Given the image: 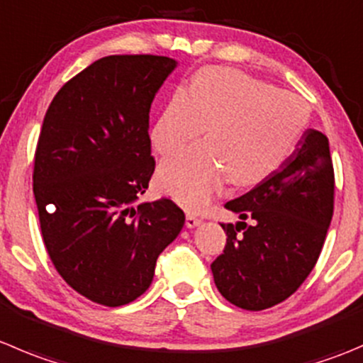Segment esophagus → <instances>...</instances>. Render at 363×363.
<instances>
[{
	"mask_svg": "<svg viewBox=\"0 0 363 363\" xmlns=\"http://www.w3.org/2000/svg\"><path fill=\"white\" fill-rule=\"evenodd\" d=\"M200 223H202V218H199L196 214H193V213L186 214V227H188V228L199 227Z\"/></svg>",
	"mask_w": 363,
	"mask_h": 363,
	"instance_id": "34e87169",
	"label": "esophagus"
}]
</instances>
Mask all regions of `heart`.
<instances>
[{
    "instance_id": "b5f03b06",
    "label": "heart",
    "mask_w": 363,
    "mask_h": 363,
    "mask_svg": "<svg viewBox=\"0 0 363 363\" xmlns=\"http://www.w3.org/2000/svg\"><path fill=\"white\" fill-rule=\"evenodd\" d=\"M195 143L160 167V186L188 209H202L225 184L250 186L269 177L296 147L308 124L307 103L264 81L209 67L188 90H177L154 122L150 140L160 154Z\"/></svg>"
}]
</instances>
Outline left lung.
<instances>
[{
	"mask_svg": "<svg viewBox=\"0 0 363 363\" xmlns=\"http://www.w3.org/2000/svg\"><path fill=\"white\" fill-rule=\"evenodd\" d=\"M333 189L328 138L307 129L279 170L225 203L241 221L221 225L227 245L211 264L221 296L245 311H264L296 293L325 245Z\"/></svg>",
	"mask_w": 363,
	"mask_h": 363,
	"instance_id": "obj_1",
	"label": "left lung"
}]
</instances>
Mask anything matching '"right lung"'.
I'll use <instances>...</instances> for the list:
<instances>
[{
	"instance_id": "add662e5",
	"label": "right lung",
	"mask_w": 363,
	"mask_h": 363,
	"mask_svg": "<svg viewBox=\"0 0 363 363\" xmlns=\"http://www.w3.org/2000/svg\"><path fill=\"white\" fill-rule=\"evenodd\" d=\"M177 62L111 55L67 81L44 117L33 195L45 250L81 296L121 307L142 296L184 225L170 199L138 203L156 161L149 111Z\"/></svg>"
}]
</instances>
